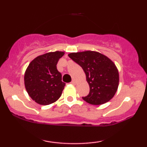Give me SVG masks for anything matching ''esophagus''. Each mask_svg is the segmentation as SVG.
Segmentation results:
<instances>
[{
  "instance_id": "34e87169",
  "label": "esophagus",
  "mask_w": 147,
  "mask_h": 147,
  "mask_svg": "<svg viewBox=\"0 0 147 147\" xmlns=\"http://www.w3.org/2000/svg\"><path fill=\"white\" fill-rule=\"evenodd\" d=\"M70 84H73V85H75V84H76V82H75V79H72V82H70Z\"/></svg>"
}]
</instances>
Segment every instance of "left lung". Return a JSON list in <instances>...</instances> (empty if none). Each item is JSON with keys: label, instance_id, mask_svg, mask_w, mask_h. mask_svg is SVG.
<instances>
[{"label": "left lung", "instance_id": "left-lung-1", "mask_svg": "<svg viewBox=\"0 0 147 147\" xmlns=\"http://www.w3.org/2000/svg\"><path fill=\"white\" fill-rule=\"evenodd\" d=\"M68 57L82 67L86 76L90 92L82 97L84 101L100 105L113 98L117 90L119 73L112 61L93 51L70 53Z\"/></svg>", "mask_w": 147, "mask_h": 147}]
</instances>
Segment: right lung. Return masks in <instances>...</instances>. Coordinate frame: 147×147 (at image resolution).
I'll return each mask as SVG.
<instances>
[{"mask_svg":"<svg viewBox=\"0 0 147 147\" xmlns=\"http://www.w3.org/2000/svg\"><path fill=\"white\" fill-rule=\"evenodd\" d=\"M63 52H48L37 57L25 73V86L30 97L41 105H48L61 97L65 84L57 64Z\"/></svg>","mask_w":147,"mask_h":147,"instance_id":"right-lung-1","label":"right lung"}]
</instances>
